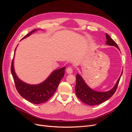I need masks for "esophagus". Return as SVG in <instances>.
Masks as SVG:
<instances>
[{
  "mask_svg": "<svg viewBox=\"0 0 132 132\" xmlns=\"http://www.w3.org/2000/svg\"><path fill=\"white\" fill-rule=\"evenodd\" d=\"M66 71H67V73L68 74H71L73 73V68L72 67H68L67 69H66Z\"/></svg>",
  "mask_w": 132,
  "mask_h": 132,
  "instance_id": "esophagus-1",
  "label": "esophagus"
}]
</instances>
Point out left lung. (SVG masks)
Instances as JSON below:
<instances>
[{
    "instance_id": "obj_1",
    "label": "left lung",
    "mask_w": 132,
    "mask_h": 132,
    "mask_svg": "<svg viewBox=\"0 0 132 132\" xmlns=\"http://www.w3.org/2000/svg\"><path fill=\"white\" fill-rule=\"evenodd\" d=\"M106 36L107 39L106 45L115 46L120 51L117 43L110 37V36L107 34H106ZM122 73L123 71L115 86L111 90L106 92H98L91 89L85 83L81 76L77 74L76 75V85L75 89L76 95L82 102L87 105L94 106L100 104L109 100L114 94L117 90Z\"/></svg>"
}]
</instances>
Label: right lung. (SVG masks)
Segmentation results:
<instances>
[{
  "label": "right lung",
  "mask_w": 132,
  "mask_h": 132,
  "mask_svg": "<svg viewBox=\"0 0 132 132\" xmlns=\"http://www.w3.org/2000/svg\"><path fill=\"white\" fill-rule=\"evenodd\" d=\"M37 30V29H35L31 31L22 39L29 37ZM65 69V67H63L55 70L42 83L37 85H30L21 81L17 77L14 68V58L11 65V72L18 92L22 97L34 104H39L45 102L52 96L56 91L61 79L64 75Z\"/></svg>",
  "instance_id": "add662e5"
}]
</instances>
